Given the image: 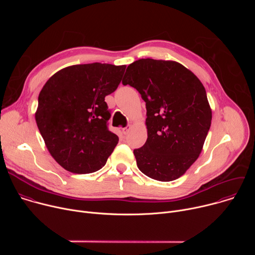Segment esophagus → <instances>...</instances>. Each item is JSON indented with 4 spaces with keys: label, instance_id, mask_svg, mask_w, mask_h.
<instances>
[{
    "label": "esophagus",
    "instance_id": "esophagus-1",
    "mask_svg": "<svg viewBox=\"0 0 255 255\" xmlns=\"http://www.w3.org/2000/svg\"><path fill=\"white\" fill-rule=\"evenodd\" d=\"M130 129H131V126H126V127H124V128L122 129V131H123V133L126 135V134H128V133H129Z\"/></svg>",
    "mask_w": 255,
    "mask_h": 255
}]
</instances>
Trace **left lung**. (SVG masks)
<instances>
[{"label": "left lung", "instance_id": "obj_1", "mask_svg": "<svg viewBox=\"0 0 255 255\" xmlns=\"http://www.w3.org/2000/svg\"><path fill=\"white\" fill-rule=\"evenodd\" d=\"M122 84L146 103L147 140L133 151L138 168L160 181L178 178L198 159L211 126L203 84L183 64L152 58L128 65Z\"/></svg>", "mask_w": 255, "mask_h": 255}]
</instances>
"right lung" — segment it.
Instances as JSON below:
<instances>
[{
  "mask_svg": "<svg viewBox=\"0 0 255 255\" xmlns=\"http://www.w3.org/2000/svg\"><path fill=\"white\" fill-rule=\"evenodd\" d=\"M126 65L89 63L67 66L43 86L35 113L46 147L64 169H101L119 141L108 129L111 117L105 97L118 88Z\"/></svg>",
  "mask_w": 255,
  "mask_h": 255,
  "instance_id": "obj_1",
  "label": "right lung"
}]
</instances>
